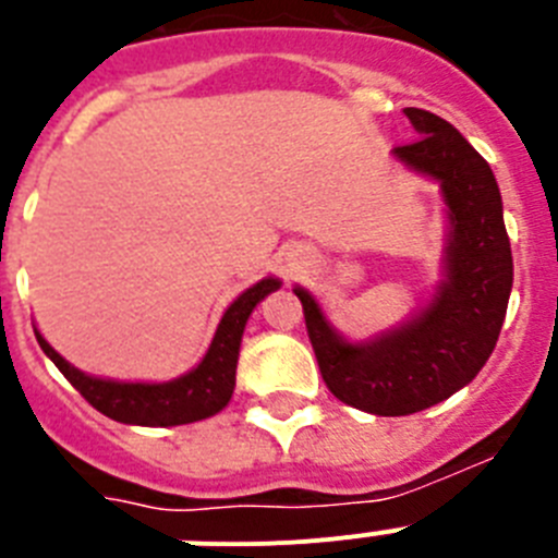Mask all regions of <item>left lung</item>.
<instances>
[{
  "label": "left lung",
  "mask_w": 558,
  "mask_h": 558,
  "mask_svg": "<svg viewBox=\"0 0 558 558\" xmlns=\"http://www.w3.org/2000/svg\"><path fill=\"white\" fill-rule=\"evenodd\" d=\"M405 117L418 140L393 147V159L436 181L445 198L447 236L433 295L408 322L349 340L307 288H293L327 388L374 416L418 413L470 386L495 352L514 282L492 167L436 113L405 108Z\"/></svg>",
  "instance_id": "8db88e82"
}]
</instances>
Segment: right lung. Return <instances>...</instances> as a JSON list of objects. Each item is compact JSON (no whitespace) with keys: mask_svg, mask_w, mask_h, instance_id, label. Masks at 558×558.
Returning a JSON list of instances; mask_svg holds the SVG:
<instances>
[{"mask_svg":"<svg viewBox=\"0 0 558 558\" xmlns=\"http://www.w3.org/2000/svg\"><path fill=\"white\" fill-rule=\"evenodd\" d=\"M279 288H282V282L276 276H265L248 290H243L226 307L223 318L215 329V338H211L198 366L175 379H165V383H125V379L95 377V374L81 372L66 357H61L38 329L36 338L44 354L86 397L88 405L106 413L113 422L140 427L190 425V422L215 416L229 405L231 393H234L236 357H240L245 324H248L256 304Z\"/></svg>","mask_w":558,"mask_h":558,"instance_id":"add662e5","label":"right lung"}]
</instances>
